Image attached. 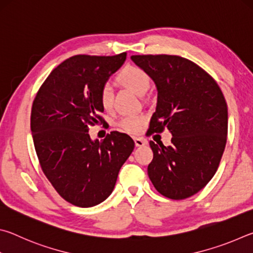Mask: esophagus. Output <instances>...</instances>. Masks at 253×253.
<instances>
[{"instance_id": "34e87169", "label": "esophagus", "mask_w": 253, "mask_h": 253, "mask_svg": "<svg viewBox=\"0 0 253 253\" xmlns=\"http://www.w3.org/2000/svg\"><path fill=\"white\" fill-rule=\"evenodd\" d=\"M134 142L137 147H142V146H145V145H147V140L143 138V137H135Z\"/></svg>"}]
</instances>
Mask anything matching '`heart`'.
I'll return each mask as SVG.
<instances>
[{
  "instance_id": "1",
  "label": "heart",
  "mask_w": 253,
  "mask_h": 253,
  "mask_svg": "<svg viewBox=\"0 0 253 253\" xmlns=\"http://www.w3.org/2000/svg\"><path fill=\"white\" fill-rule=\"evenodd\" d=\"M118 79L132 91L138 95H144L148 90L151 85V77L143 68L137 66H126L123 68L118 74ZM113 89L109 84H104L99 91V100L101 106L105 109H110L113 106ZM145 123V117L142 115H127L123 117L118 123V126L124 131L129 134H136L140 130L143 124Z\"/></svg>"
}]
</instances>
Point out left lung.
I'll return each instance as SVG.
<instances>
[{
	"label": "left lung",
	"mask_w": 253,
	"mask_h": 253,
	"mask_svg": "<svg viewBox=\"0 0 253 253\" xmlns=\"http://www.w3.org/2000/svg\"><path fill=\"white\" fill-rule=\"evenodd\" d=\"M157 88L149 135L170 131L169 146L149 145L147 173L154 187L172 200L198 193L219 168L228 135V106L216 81L191 60L169 54L131 55Z\"/></svg>",
	"instance_id": "1"
}]
</instances>
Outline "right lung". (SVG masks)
<instances>
[{
	"mask_svg": "<svg viewBox=\"0 0 253 253\" xmlns=\"http://www.w3.org/2000/svg\"><path fill=\"white\" fill-rule=\"evenodd\" d=\"M125 60L126 52L74 55L52 70L33 100L31 132L41 169L76 207H95L108 198L134 151V140L124 132L111 131L100 142L88 134L89 126L104 121L100 88Z\"/></svg>",
	"mask_w": 253,
	"mask_h": 253,
	"instance_id": "right-lung-1",
	"label": "right lung"
}]
</instances>
